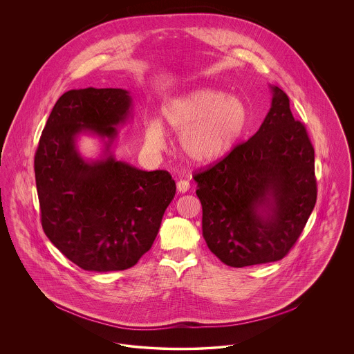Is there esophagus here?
<instances>
[{
	"instance_id": "1",
	"label": "esophagus",
	"mask_w": 354,
	"mask_h": 354,
	"mask_svg": "<svg viewBox=\"0 0 354 354\" xmlns=\"http://www.w3.org/2000/svg\"><path fill=\"white\" fill-rule=\"evenodd\" d=\"M176 188H178V192L180 194H185L188 189H189V182L188 180H179L176 183Z\"/></svg>"
}]
</instances>
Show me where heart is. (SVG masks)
I'll return each mask as SVG.
<instances>
[{
    "mask_svg": "<svg viewBox=\"0 0 354 354\" xmlns=\"http://www.w3.org/2000/svg\"><path fill=\"white\" fill-rule=\"evenodd\" d=\"M248 117V109L240 98L201 87L166 102L162 106V123L147 122L145 139L149 147L160 150L165 146V126L179 134L185 158L195 163H211L235 147Z\"/></svg>",
    "mask_w": 354,
    "mask_h": 354,
    "instance_id": "heart-1",
    "label": "heart"
}]
</instances>
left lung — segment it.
Masks as SVG:
<instances>
[{
	"label": "left lung",
	"instance_id": "obj_1",
	"mask_svg": "<svg viewBox=\"0 0 354 354\" xmlns=\"http://www.w3.org/2000/svg\"><path fill=\"white\" fill-rule=\"evenodd\" d=\"M259 131L194 175L203 237L235 268L281 260L301 235L316 199L315 150L277 87Z\"/></svg>",
	"mask_w": 354,
	"mask_h": 354
}]
</instances>
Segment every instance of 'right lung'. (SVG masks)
Masks as SVG:
<instances>
[{"label":"right lung","mask_w":354,"mask_h":354,"mask_svg":"<svg viewBox=\"0 0 354 354\" xmlns=\"http://www.w3.org/2000/svg\"><path fill=\"white\" fill-rule=\"evenodd\" d=\"M123 88L68 90L54 104L34 155L41 223L51 243L80 268H131L151 248L176 185L167 171H142L110 152L130 114ZM82 131L107 137L101 161L86 162Z\"/></svg>","instance_id":"add662e5"}]
</instances>
